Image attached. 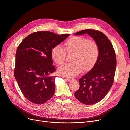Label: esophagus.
Here are the masks:
<instances>
[{
	"label": "esophagus",
	"mask_w": 130,
	"mask_h": 130,
	"mask_svg": "<svg viewBox=\"0 0 130 130\" xmlns=\"http://www.w3.org/2000/svg\"><path fill=\"white\" fill-rule=\"evenodd\" d=\"M65 79H66V80H67L68 81H72V80H73V79H72L68 78H65Z\"/></svg>",
	"instance_id": "34e87169"
}]
</instances>
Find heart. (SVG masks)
Instances as JSON below:
<instances>
[{"label": "heart", "mask_w": 130, "mask_h": 130, "mask_svg": "<svg viewBox=\"0 0 130 130\" xmlns=\"http://www.w3.org/2000/svg\"><path fill=\"white\" fill-rule=\"evenodd\" d=\"M66 50L74 52L72 60L59 67L58 73L65 77L73 78L79 75L83 69L88 71L96 63L99 56V47L97 43L87 38L76 36L71 38L65 43ZM66 51L60 45L53 47L51 51L52 59L56 64L60 65L65 60Z\"/></svg>", "instance_id": "heart-1"}]
</instances>
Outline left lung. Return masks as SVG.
I'll return each mask as SVG.
<instances>
[{"label":"left lung","instance_id":"obj_1","mask_svg":"<svg viewBox=\"0 0 130 130\" xmlns=\"http://www.w3.org/2000/svg\"><path fill=\"white\" fill-rule=\"evenodd\" d=\"M85 34H88L97 43L99 56L93 68L79 80L80 87L74 96L82 103L91 105L101 101L111 89L116 68V58L112 44L103 33L86 29L75 35Z\"/></svg>","mask_w":130,"mask_h":130}]
</instances>
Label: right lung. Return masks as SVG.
Listing matches in <instances>:
<instances>
[{
    "mask_svg": "<svg viewBox=\"0 0 130 130\" xmlns=\"http://www.w3.org/2000/svg\"><path fill=\"white\" fill-rule=\"evenodd\" d=\"M69 34L41 31L30 34L18 46L14 76L22 93L32 103L42 104L54 95L56 69L51 51Z\"/></svg>",
    "mask_w": 130,
    "mask_h": 130,
    "instance_id": "right-lung-1",
    "label": "right lung"
}]
</instances>
